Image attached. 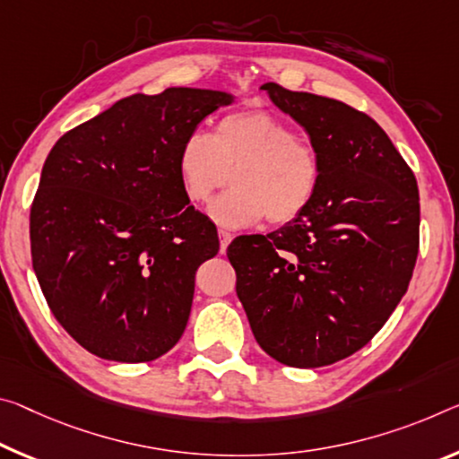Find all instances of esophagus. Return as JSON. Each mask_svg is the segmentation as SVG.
Instances as JSON below:
<instances>
[{
  "instance_id": "1",
  "label": "esophagus",
  "mask_w": 459,
  "mask_h": 459,
  "mask_svg": "<svg viewBox=\"0 0 459 459\" xmlns=\"http://www.w3.org/2000/svg\"><path fill=\"white\" fill-rule=\"evenodd\" d=\"M218 237H221V253H224V251H227L229 243L232 241V232L224 230V229H218Z\"/></svg>"
}]
</instances>
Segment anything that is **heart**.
I'll use <instances>...</instances> for the list:
<instances>
[{"instance_id":"heart-1","label":"heart","mask_w":459,"mask_h":459,"mask_svg":"<svg viewBox=\"0 0 459 459\" xmlns=\"http://www.w3.org/2000/svg\"><path fill=\"white\" fill-rule=\"evenodd\" d=\"M178 173L186 198L194 204H206L229 181L235 184L210 208L222 227H247L264 218L283 227L315 202L323 159L286 120L265 110H241L218 120L210 134H187L179 147Z\"/></svg>"}]
</instances>
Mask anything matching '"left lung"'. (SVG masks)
Here are the masks:
<instances>
[{
  "instance_id": "obj_1",
  "label": "left lung",
  "mask_w": 459,
  "mask_h": 459,
  "mask_svg": "<svg viewBox=\"0 0 459 459\" xmlns=\"http://www.w3.org/2000/svg\"><path fill=\"white\" fill-rule=\"evenodd\" d=\"M261 90L307 130L323 181L298 221L237 237L227 255L257 343L292 368L345 359L404 296L419 255V187L377 122L343 101Z\"/></svg>"
}]
</instances>
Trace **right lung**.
<instances>
[{
    "label": "right lung",
    "instance_id": "1",
    "mask_svg": "<svg viewBox=\"0 0 459 459\" xmlns=\"http://www.w3.org/2000/svg\"><path fill=\"white\" fill-rule=\"evenodd\" d=\"M230 93H134L65 133L30 208L32 267L56 321L101 359L161 358L186 331L216 227L178 173L187 134Z\"/></svg>",
    "mask_w": 459,
    "mask_h": 459
}]
</instances>
